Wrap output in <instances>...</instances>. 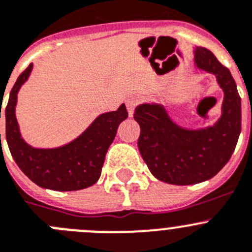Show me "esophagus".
<instances>
[{"mask_svg":"<svg viewBox=\"0 0 252 252\" xmlns=\"http://www.w3.org/2000/svg\"><path fill=\"white\" fill-rule=\"evenodd\" d=\"M137 103H138L137 96H130V97L126 100V106H127V111H128V115H130V116H132L133 115V110H135V107Z\"/></svg>","mask_w":252,"mask_h":252,"instance_id":"1","label":"esophagus"}]
</instances>
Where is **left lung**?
<instances>
[{"instance_id": "left-lung-1", "label": "left lung", "mask_w": 252, "mask_h": 252, "mask_svg": "<svg viewBox=\"0 0 252 252\" xmlns=\"http://www.w3.org/2000/svg\"><path fill=\"white\" fill-rule=\"evenodd\" d=\"M195 64L215 75L223 91L221 117L214 126L181 127L158 103L138 105L133 114L141 128L140 154L151 174L166 184L195 185L215 176L231 158L241 132V98L231 72L204 47H196Z\"/></svg>"}]
</instances>
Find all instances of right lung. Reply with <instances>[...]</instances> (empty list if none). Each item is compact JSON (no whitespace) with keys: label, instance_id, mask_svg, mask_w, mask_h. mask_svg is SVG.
<instances>
[{"label":"right lung","instance_id":"add662e5","mask_svg":"<svg viewBox=\"0 0 252 252\" xmlns=\"http://www.w3.org/2000/svg\"><path fill=\"white\" fill-rule=\"evenodd\" d=\"M32 67L33 64L30 63L18 76L4 110L6 140L13 160L21 171L40 188L55 191L90 188L100 179L106 152L114 141L119 125L127 119L126 106L122 103L117 111L100 115L77 138L63 146L34 149L21 137L15 114L17 94L29 78Z\"/></svg>","mask_w":252,"mask_h":252}]
</instances>
